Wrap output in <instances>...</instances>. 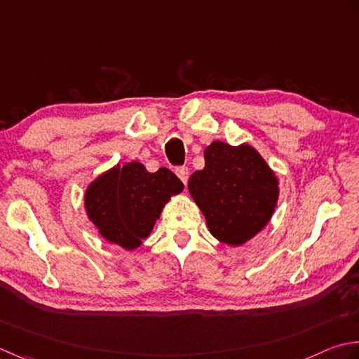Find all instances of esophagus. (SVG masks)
<instances>
[{
    "label": "esophagus",
    "instance_id": "1",
    "mask_svg": "<svg viewBox=\"0 0 359 359\" xmlns=\"http://www.w3.org/2000/svg\"><path fill=\"white\" fill-rule=\"evenodd\" d=\"M175 173L178 175V178L182 181V184L187 186V180H189V169L186 165H181V167H177V170H175Z\"/></svg>",
    "mask_w": 359,
    "mask_h": 359
}]
</instances>
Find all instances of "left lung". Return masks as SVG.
Instances as JSON below:
<instances>
[{
  "instance_id": "left-lung-1",
  "label": "left lung",
  "mask_w": 359,
  "mask_h": 359,
  "mask_svg": "<svg viewBox=\"0 0 359 359\" xmlns=\"http://www.w3.org/2000/svg\"><path fill=\"white\" fill-rule=\"evenodd\" d=\"M203 170L189 180V192L206 217L209 231L238 246L265 228L279 198L274 172L251 145L214 141L204 150Z\"/></svg>"
}]
</instances>
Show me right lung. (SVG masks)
Segmentation results:
<instances>
[{"mask_svg":"<svg viewBox=\"0 0 359 359\" xmlns=\"http://www.w3.org/2000/svg\"><path fill=\"white\" fill-rule=\"evenodd\" d=\"M182 187L177 175L165 167L150 173L133 161L91 182L85 206L102 237L126 250H135L149 237L164 204Z\"/></svg>","mask_w":359,"mask_h":359,"instance_id":"add662e5","label":"right lung"}]
</instances>
